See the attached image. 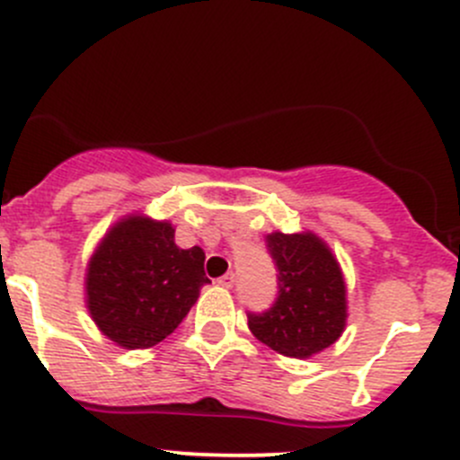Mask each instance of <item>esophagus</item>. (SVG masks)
<instances>
[{
    "instance_id": "obj_1",
    "label": "esophagus",
    "mask_w": 460,
    "mask_h": 460,
    "mask_svg": "<svg viewBox=\"0 0 460 460\" xmlns=\"http://www.w3.org/2000/svg\"><path fill=\"white\" fill-rule=\"evenodd\" d=\"M217 285L225 287V289H231V287L235 285V276H234V273H226V276L217 278Z\"/></svg>"
}]
</instances>
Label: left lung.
<instances>
[{"instance_id":"1","label":"left lung","mask_w":460,"mask_h":460,"mask_svg":"<svg viewBox=\"0 0 460 460\" xmlns=\"http://www.w3.org/2000/svg\"><path fill=\"white\" fill-rule=\"evenodd\" d=\"M278 267V298L264 314H249L260 342L289 358H312L332 347L347 324V285L332 249L312 231L267 235Z\"/></svg>"}]
</instances>
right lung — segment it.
I'll return each mask as SVG.
<instances>
[{"mask_svg": "<svg viewBox=\"0 0 460 460\" xmlns=\"http://www.w3.org/2000/svg\"><path fill=\"white\" fill-rule=\"evenodd\" d=\"M207 282L200 247L180 249L169 220L131 213L88 260L86 309L118 347L148 349L173 333Z\"/></svg>", "mask_w": 460, "mask_h": 460, "instance_id": "add662e5", "label": "right lung"}]
</instances>
